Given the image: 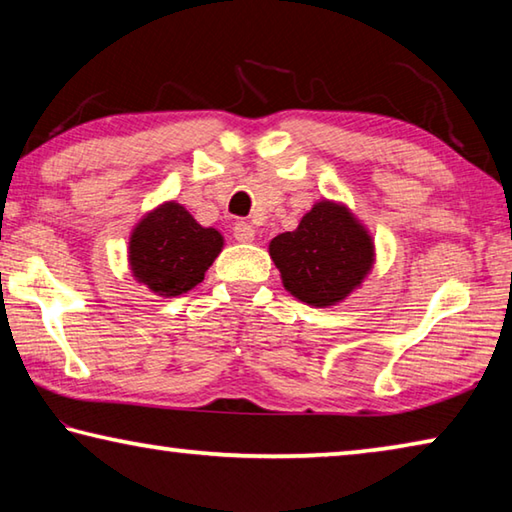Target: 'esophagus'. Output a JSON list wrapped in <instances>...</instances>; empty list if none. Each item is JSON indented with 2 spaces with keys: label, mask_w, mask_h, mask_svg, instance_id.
<instances>
[{
  "label": "esophagus",
  "mask_w": 512,
  "mask_h": 512,
  "mask_svg": "<svg viewBox=\"0 0 512 512\" xmlns=\"http://www.w3.org/2000/svg\"><path fill=\"white\" fill-rule=\"evenodd\" d=\"M232 235H235V239L239 241V244H253V239H255V230H253V225H248V223H237L235 225V230H232Z\"/></svg>",
  "instance_id": "1"
}]
</instances>
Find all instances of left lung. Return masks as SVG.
<instances>
[{
	"instance_id": "8db88e82",
	"label": "left lung",
	"mask_w": 512,
	"mask_h": 512,
	"mask_svg": "<svg viewBox=\"0 0 512 512\" xmlns=\"http://www.w3.org/2000/svg\"><path fill=\"white\" fill-rule=\"evenodd\" d=\"M268 255L293 298L325 309L343 302L370 275L375 239L348 205L323 198L296 230L271 239Z\"/></svg>"
}]
</instances>
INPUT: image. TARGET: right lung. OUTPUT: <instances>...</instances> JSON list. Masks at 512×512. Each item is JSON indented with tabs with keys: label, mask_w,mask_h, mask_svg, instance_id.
<instances>
[{
	"label": "right lung",
	"mask_w": 512,
	"mask_h": 512,
	"mask_svg": "<svg viewBox=\"0 0 512 512\" xmlns=\"http://www.w3.org/2000/svg\"><path fill=\"white\" fill-rule=\"evenodd\" d=\"M223 250V235L203 228L183 205L164 201L135 223L128 237L133 280L160 298H176L203 282Z\"/></svg>",
	"instance_id": "obj_1"
}]
</instances>
